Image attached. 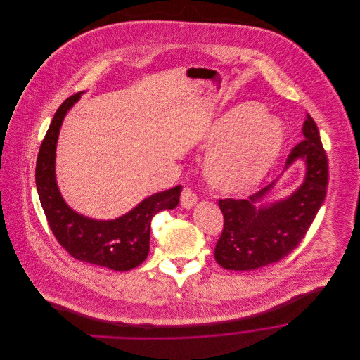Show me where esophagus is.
<instances>
[{"label": "esophagus", "instance_id": "obj_1", "mask_svg": "<svg viewBox=\"0 0 360 360\" xmlns=\"http://www.w3.org/2000/svg\"><path fill=\"white\" fill-rule=\"evenodd\" d=\"M197 195L195 193L188 188V187H184L183 188V193H181V197H180V204L184 207V209H191L193 206L197 204Z\"/></svg>", "mask_w": 360, "mask_h": 360}]
</instances>
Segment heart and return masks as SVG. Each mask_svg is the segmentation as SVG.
<instances>
[{"label": "heart", "instance_id": "1", "mask_svg": "<svg viewBox=\"0 0 360 360\" xmlns=\"http://www.w3.org/2000/svg\"><path fill=\"white\" fill-rule=\"evenodd\" d=\"M287 131L264 108L247 103L231 109L209 127L206 144L215 147L206 162L209 181L223 193L254 190L283 151Z\"/></svg>", "mask_w": 360, "mask_h": 360}]
</instances>
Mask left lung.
<instances>
[{
	"label": "left lung",
	"mask_w": 360,
	"mask_h": 360,
	"mask_svg": "<svg viewBox=\"0 0 360 360\" xmlns=\"http://www.w3.org/2000/svg\"><path fill=\"white\" fill-rule=\"evenodd\" d=\"M302 134L305 140L292 148L284 167L287 170L297 160L305 163L304 181L291 195L264 202L276 184L273 181L248 200H219L224 227L214 259L221 267L247 271L276 263L305 237L326 198L328 163L319 129L309 113Z\"/></svg>",
	"instance_id": "left-lung-1"
}]
</instances>
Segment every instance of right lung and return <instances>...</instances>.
<instances>
[{
	"label": "right lung",
	"instance_id": "1",
	"mask_svg": "<svg viewBox=\"0 0 360 360\" xmlns=\"http://www.w3.org/2000/svg\"><path fill=\"white\" fill-rule=\"evenodd\" d=\"M82 94L83 91L65 100L52 117L37 156L36 187L55 238L72 257L126 271L137 267L148 257L151 220L158 212L177 206L181 186L153 194L112 220L91 219L68 205L55 177L56 143L63 117Z\"/></svg>",
	"mask_w": 360,
	"mask_h": 360
}]
</instances>
